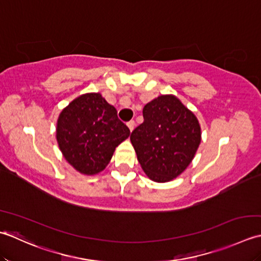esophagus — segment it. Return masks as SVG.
I'll list each match as a JSON object with an SVG mask.
<instances>
[{"label": "esophagus", "instance_id": "1", "mask_svg": "<svg viewBox=\"0 0 261 261\" xmlns=\"http://www.w3.org/2000/svg\"><path fill=\"white\" fill-rule=\"evenodd\" d=\"M127 127H128L130 132H133V129L135 128V121L134 120L128 121V123H127Z\"/></svg>", "mask_w": 261, "mask_h": 261}]
</instances>
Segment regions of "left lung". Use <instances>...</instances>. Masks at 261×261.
Instances as JSON below:
<instances>
[{
	"label": "left lung",
	"mask_w": 261,
	"mask_h": 261,
	"mask_svg": "<svg viewBox=\"0 0 261 261\" xmlns=\"http://www.w3.org/2000/svg\"><path fill=\"white\" fill-rule=\"evenodd\" d=\"M144 121L130 142L143 171L155 182L171 181L193 161L201 141L193 111L173 94H162L143 108Z\"/></svg>",
	"instance_id": "left-lung-1"
}]
</instances>
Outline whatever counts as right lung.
<instances>
[{"label": "right lung", "instance_id": "obj_1", "mask_svg": "<svg viewBox=\"0 0 261 261\" xmlns=\"http://www.w3.org/2000/svg\"><path fill=\"white\" fill-rule=\"evenodd\" d=\"M129 135L114 106L95 92L74 99L57 119L56 140L63 156L76 171L87 175L105 170L116 147Z\"/></svg>", "mask_w": 261, "mask_h": 261}]
</instances>
